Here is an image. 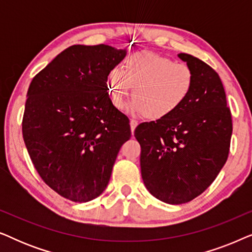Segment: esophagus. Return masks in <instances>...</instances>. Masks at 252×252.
Segmentation results:
<instances>
[{
  "instance_id": "obj_1",
  "label": "esophagus",
  "mask_w": 252,
  "mask_h": 252,
  "mask_svg": "<svg viewBox=\"0 0 252 252\" xmlns=\"http://www.w3.org/2000/svg\"><path fill=\"white\" fill-rule=\"evenodd\" d=\"M130 130H132V133H134V130H135V128H136V126H137V124H139V123H137L136 122V120H134V119H132V120H130Z\"/></svg>"
}]
</instances>
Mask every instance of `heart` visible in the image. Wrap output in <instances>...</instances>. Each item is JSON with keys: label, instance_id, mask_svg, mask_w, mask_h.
I'll use <instances>...</instances> for the list:
<instances>
[{"label": "heart", "instance_id": "b5f03b06", "mask_svg": "<svg viewBox=\"0 0 252 252\" xmlns=\"http://www.w3.org/2000/svg\"><path fill=\"white\" fill-rule=\"evenodd\" d=\"M106 84L117 109L125 106L134 87V111L157 120L171 116L186 102L194 85V72L187 64L144 51L130 55L123 71H110Z\"/></svg>", "mask_w": 252, "mask_h": 252}]
</instances>
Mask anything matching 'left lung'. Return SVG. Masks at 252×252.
Returning <instances> with one entry per match:
<instances>
[{"instance_id": "left-lung-1", "label": "left lung", "mask_w": 252, "mask_h": 252, "mask_svg": "<svg viewBox=\"0 0 252 252\" xmlns=\"http://www.w3.org/2000/svg\"><path fill=\"white\" fill-rule=\"evenodd\" d=\"M194 72V85L174 113L142 123L141 174L151 195L168 204L190 202L206 190L228 158L232 113L219 75L191 55L179 54Z\"/></svg>"}]
</instances>
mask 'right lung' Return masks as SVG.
Here are the masks:
<instances>
[{
    "label": "right lung",
    "mask_w": 252,
    "mask_h": 252,
    "mask_svg": "<svg viewBox=\"0 0 252 252\" xmlns=\"http://www.w3.org/2000/svg\"><path fill=\"white\" fill-rule=\"evenodd\" d=\"M125 55L106 44H74L27 91L22 126L31 160L46 185L70 201L88 202L104 191L117 155L132 135L106 85Z\"/></svg>",
    "instance_id": "1"
}]
</instances>
